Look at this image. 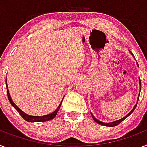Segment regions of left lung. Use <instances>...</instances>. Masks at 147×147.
<instances>
[{
  "label": "left lung",
  "mask_w": 147,
  "mask_h": 147,
  "mask_svg": "<svg viewBox=\"0 0 147 147\" xmlns=\"http://www.w3.org/2000/svg\"><path fill=\"white\" fill-rule=\"evenodd\" d=\"M139 82H140V87H141V82H140V80H139ZM141 89V88H140ZM138 100H139V98H138ZM138 102H137V103H136V105H135V107L133 108V109L131 110V111H130L129 113V114H128L127 115H126V116L124 117H123L122 119H120V120H117V121H115V122H112V123H102V122H101V121H100V120H97V119H96L94 117V115H92V114H91V115H92V117H93V119H94V121L95 122H96L97 123H99V124H100V125H102V126H110V127H113V126H117V125H118V124H120V123L122 122L123 120H125V119L126 118V117H129V116L130 115H131V113L133 112L134 111V110L135 109V108H136V106H137V104H138Z\"/></svg>",
  "instance_id": "8db88e82"
}]
</instances>
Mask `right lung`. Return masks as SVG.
Masks as SVG:
<instances>
[{
  "label": "right lung",
  "instance_id": "obj_1",
  "mask_svg": "<svg viewBox=\"0 0 147 147\" xmlns=\"http://www.w3.org/2000/svg\"><path fill=\"white\" fill-rule=\"evenodd\" d=\"M7 96H8V99H9V100L10 103L12 104V106H13V107L15 108L16 110H17L18 112L20 114V115H21V116L22 117H23V118L26 121H28V122H44V121H48V120H51L52 119H53L56 116V115H57V112H58L59 110V109H60V106H61V102H62V101H61V103L59 104V106L58 108H57V109H56V111H53V112L51 113V114H49V115H45V116H38V117L30 116V115H27V114H25L24 111H21L19 108L16 106V104L14 103L13 101H12V99H11L10 94H9V92L8 88H7Z\"/></svg>",
  "mask_w": 147,
  "mask_h": 147
}]
</instances>
